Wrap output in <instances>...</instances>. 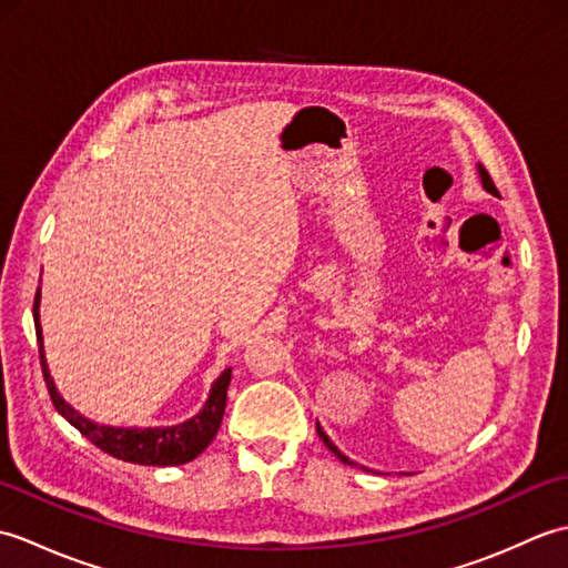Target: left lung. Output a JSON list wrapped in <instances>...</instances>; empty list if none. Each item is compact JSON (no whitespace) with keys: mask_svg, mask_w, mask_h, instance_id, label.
<instances>
[{"mask_svg":"<svg viewBox=\"0 0 568 568\" xmlns=\"http://www.w3.org/2000/svg\"><path fill=\"white\" fill-rule=\"evenodd\" d=\"M478 173H480V180H484V187H486L488 192H493V195H498V187H496V183H493V178L488 175V171H486V168H484V165H478ZM317 434H320V439H322L324 444H327V446H329V449H332V452L336 454V458H342V462H344V464H352V462H348V458H346V456H344V454H342L339 449H336V446L332 444V439L327 437V434H324V432H322V427H320V425H317Z\"/></svg>","mask_w":568,"mask_h":568,"instance_id":"1","label":"left lung"}]
</instances>
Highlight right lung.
I'll return each mask as SVG.
<instances>
[{
	"instance_id": "obj_1",
	"label": "right lung",
	"mask_w": 568,
	"mask_h": 568,
	"mask_svg": "<svg viewBox=\"0 0 568 568\" xmlns=\"http://www.w3.org/2000/svg\"><path fill=\"white\" fill-rule=\"evenodd\" d=\"M39 300H41V291L33 297V324H36V339H39V356H41L45 388H48V395H51L53 407L82 434V437H88L104 454L122 458V462H129V464H139V466H180V464L192 462V458L207 449L210 442L216 437V429L222 425L224 407H226V388H229V381H232V368H226L222 376L214 381L210 390V400L204 403V407L195 417L183 422V425L146 427V429L94 425V422L84 419L80 413H75V409H72L55 390L51 373H48V366H45V356H43Z\"/></svg>"
}]
</instances>
